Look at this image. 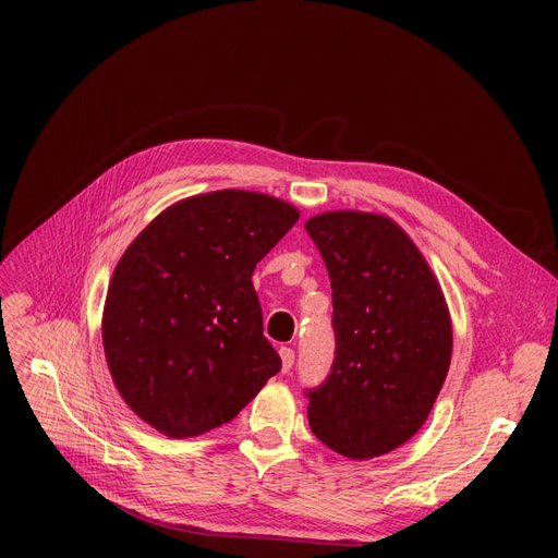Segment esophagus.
I'll return each mask as SVG.
<instances>
[{"label":"esophagus","mask_w":558,"mask_h":558,"mask_svg":"<svg viewBox=\"0 0 558 558\" xmlns=\"http://www.w3.org/2000/svg\"><path fill=\"white\" fill-rule=\"evenodd\" d=\"M280 360H282V371L287 373L291 366H294V350L282 345V348H280Z\"/></svg>","instance_id":"1"}]
</instances>
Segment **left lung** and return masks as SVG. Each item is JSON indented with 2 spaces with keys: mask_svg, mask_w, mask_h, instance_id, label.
I'll return each mask as SVG.
<instances>
[{
  "mask_svg": "<svg viewBox=\"0 0 558 558\" xmlns=\"http://www.w3.org/2000/svg\"><path fill=\"white\" fill-rule=\"evenodd\" d=\"M332 284L335 364L307 391L314 436L348 459L387 454L427 421L452 357L448 303L427 259L389 217L307 219Z\"/></svg>",
  "mask_w": 558,
  "mask_h": 558,
  "instance_id": "left-lung-1",
  "label": "left lung"
}]
</instances>
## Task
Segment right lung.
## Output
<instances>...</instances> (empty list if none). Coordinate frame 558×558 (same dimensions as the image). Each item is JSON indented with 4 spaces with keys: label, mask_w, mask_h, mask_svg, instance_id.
Here are the masks:
<instances>
[{
    "label": "right lung",
    "mask_w": 558,
    "mask_h": 558,
    "mask_svg": "<svg viewBox=\"0 0 558 558\" xmlns=\"http://www.w3.org/2000/svg\"><path fill=\"white\" fill-rule=\"evenodd\" d=\"M299 217L276 196L219 190L169 205L124 251L101 337L117 391L146 425L210 432L280 371L251 278Z\"/></svg>",
    "instance_id": "right-lung-1"
}]
</instances>
